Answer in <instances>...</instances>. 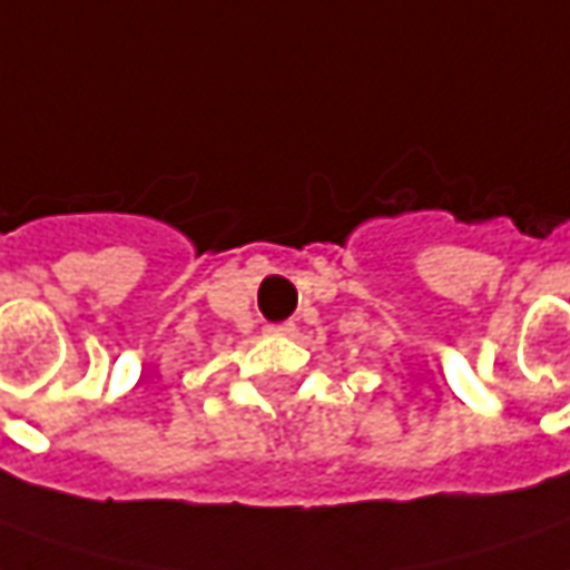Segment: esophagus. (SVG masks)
I'll return each mask as SVG.
<instances>
[{
    "label": "esophagus",
    "mask_w": 570,
    "mask_h": 570,
    "mask_svg": "<svg viewBox=\"0 0 570 570\" xmlns=\"http://www.w3.org/2000/svg\"><path fill=\"white\" fill-rule=\"evenodd\" d=\"M293 330H296L293 321H284V324H268V333H272V336H293Z\"/></svg>",
    "instance_id": "obj_1"
}]
</instances>
